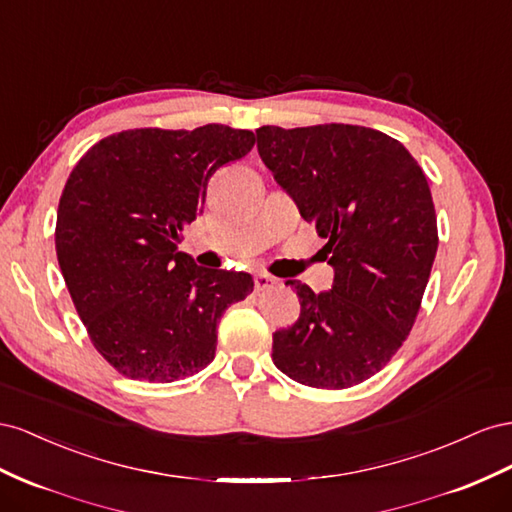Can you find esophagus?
I'll return each mask as SVG.
<instances>
[{
  "mask_svg": "<svg viewBox=\"0 0 512 512\" xmlns=\"http://www.w3.org/2000/svg\"><path fill=\"white\" fill-rule=\"evenodd\" d=\"M274 283H276L274 276H270V274H266V272L255 274V289H257V291L270 289V287H274Z\"/></svg>",
  "mask_w": 512,
  "mask_h": 512,
  "instance_id": "esophagus-1",
  "label": "esophagus"
}]
</instances>
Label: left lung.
I'll return each mask as SVG.
<instances>
[{
	"mask_svg": "<svg viewBox=\"0 0 512 512\" xmlns=\"http://www.w3.org/2000/svg\"><path fill=\"white\" fill-rule=\"evenodd\" d=\"M257 150L276 184L326 244L332 289L287 281L294 326L272 334L276 369L298 384L341 390L369 379L410 334L437 253L425 173L403 143L352 124L261 126Z\"/></svg>",
	"mask_w": 512,
	"mask_h": 512,
	"instance_id": "8db88e82",
	"label": "left lung"
}]
</instances>
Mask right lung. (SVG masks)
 Listing matches in <instances>:
<instances>
[{
    "label": "right lung",
    "mask_w": 512,
    "mask_h": 512,
    "mask_svg": "<svg viewBox=\"0 0 512 512\" xmlns=\"http://www.w3.org/2000/svg\"><path fill=\"white\" fill-rule=\"evenodd\" d=\"M253 145L251 130L223 124L135 128L98 141L72 169L57 261L98 354L124 377L169 384L206 369L225 309L253 291L251 274L201 268L178 248L214 171Z\"/></svg>",
    "instance_id": "add662e5"
}]
</instances>
